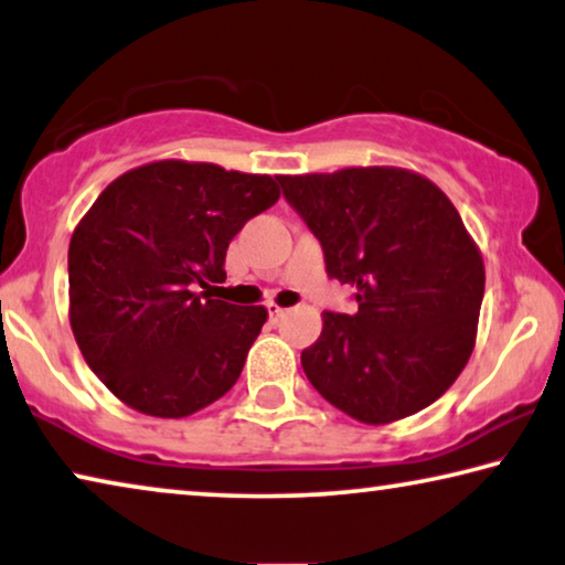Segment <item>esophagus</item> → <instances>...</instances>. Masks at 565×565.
I'll return each mask as SVG.
<instances>
[{
  "label": "esophagus",
  "instance_id": "1",
  "mask_svg": "<svg viewBox=\"0 0 565 565\" xmlns=\"http://www.w3.org/2000/svg\"><path fill=\"white\" fill-rule=\"evenodd\" d=\"M267 312H270L273 323H277V320H282L285 316H288V310L280 308V306H267Z\"/></svg>",
  "mask_w": 565,
  "mask_h": 565
}]
</instances>
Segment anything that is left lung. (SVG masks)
Returning a JSON list of instances; mask_svg holds the SVG:
<instances>
[{
  "instance_id": "8db88e82",
  "label": "left lung",
  "mask_w": 565,
  "mask_h": 565,
  "mask_svg": "<svg viewBox=\"0 0 565 565\" xmlns=\"http://www.w3.org/2000/svg\"><path fill=\"white\" fill-rule=\"evenodd\" d=\"M277 181L359 308L326 310L323 333L300 353L316 392L366 424L437 402L470 359L484 295L482 257L452 202L386 167Z\"/></svg>"
}]
</instances>
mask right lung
<instances>
[{
	"instance_id": "1",
	"label": "right lung",
	"mask_w": 565,
	"mask_h": 565,
	"mask_svg": "<svg viewBox=\"0 0 565 565\" xmlns=\"http://www.w3.org/2000/svg\"><path fill=\"white\" fill-rule=\"evenodd\" d=\"M280 199L273 177L156 161L118 177L67 253L71 326L103 384L136 412L189 416L239 379L267 310L214 300L234 234Z\"/></svg>"
}]
</instances>
